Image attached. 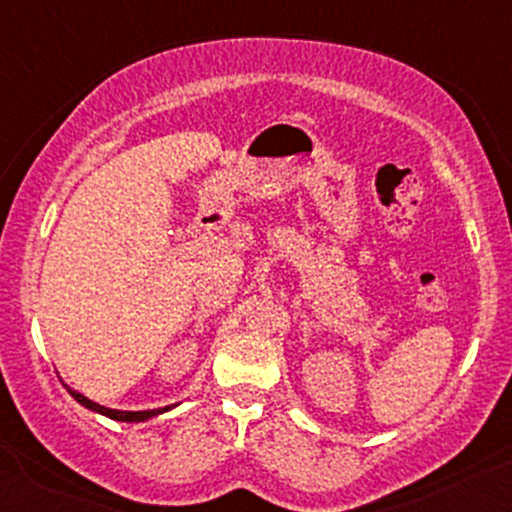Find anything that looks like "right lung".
Returning a JSON list of instances; mask_svg holds the SVG:
<instances>
[{"label":"right lung","instance_id":"add662e5","mask_svg":"<svg viewBox=\"0 0 512 512\" xmlns=\"http://www.w3.org/2000/svg\"><path fill=\"white\" fill-rule=\"evenodd\" d=\"M67 391H70V396L75 398L77 403H82L84 408H89V411L106 415V418H111V420H121V423H143V420L155 418V415L170 411L172 408V406H165V408H153V411H116V408H106V406H99V403L89 401L87 396H82L80 391L70 389V386H67Z\"/></svg>","mask_w":512,"mask_h":512}]
</instances>
